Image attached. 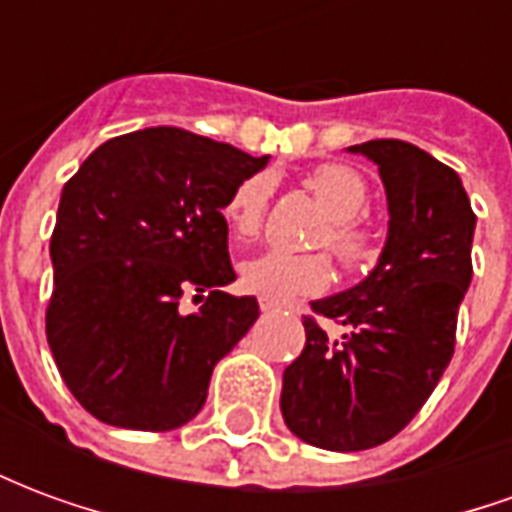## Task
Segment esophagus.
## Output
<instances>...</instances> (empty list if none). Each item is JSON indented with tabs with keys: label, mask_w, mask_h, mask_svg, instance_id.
<instances>
[{
	"label": "esophagus",
	"mask_w": 512,
	"mask_h": 512,
	"mask_svg": "<svg viewBox=\"0 0 512 512\" xmlns=\"http://www.w3.org/2000/svg\"><path fill=\"white\" fill-rule=\"evenodd\" d=\"M260 310L274 312V310H277V304H271V301H260Z\"/></svg>",
	"instance_id": "34e87169"
}]
</instances>
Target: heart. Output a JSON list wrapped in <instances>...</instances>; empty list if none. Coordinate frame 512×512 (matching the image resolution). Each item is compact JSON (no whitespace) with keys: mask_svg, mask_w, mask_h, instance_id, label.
Segmentation results:
<instances>
[{"mask_svg":"<svg viewBox=\"0 0 512 512\" xmlns=\"http://www.w3.org/2000/svg\"><path fill=\"white\" fill-rule=\"evenodd\" d=\"M310 189L332 219V227L321 235V244L332 246L345 266H370L378 249L370 235L356 227V219L365 213L370 202L365 178L343 164H326L310 175ZM271 191L274 178L268 172H255L235 186L224 202V222L235 238H252L260 233ZM238 282L246 293H255L257 299L288 304L296 296H315L329 288L332 263L326 255H296L268 249L241 263Z\"/></svg>","mask_w":512,"mask_h":512,"instance_id":"b5f03b06","label":"heart"}]
</instances>
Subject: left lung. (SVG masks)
Returning <instances> with one entry per match:
<instances>
[{
	"label": "left lung",
	"mask_w": 512,
	"mask_h": 512,
	"mask_svg": "<svg viewBox=\"0 0 512 512\" xmlns=\"http://www.w3.org/2000/svg\"><path fill=\"white\" fill-rule=\"evenodd\" d=\"M348 153L378 167L389 211L384 249L354 288L312 301L343 334L304 318L307 343L279 397L290 433L332 452L389 441L436 389L472 282L477 224L458 172L425 150L373 139Z\"/></svg>",
	"instance_id": "8db88e82"
}]
</instances>
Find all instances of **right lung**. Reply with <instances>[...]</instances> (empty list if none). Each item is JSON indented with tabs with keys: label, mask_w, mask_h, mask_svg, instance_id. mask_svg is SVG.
Here are the masks:
<instances>
[{
	"label": "right lung",
	"mask_w": 512,
	"mask_h": 512,
	"mask_svg": "<svg viewBox=\"0 0 512 512\" xmlns=\"http://www.w3.org/2000/svg\"><path fill=\"white\" fill-rule=\"evenodd\" d=\"M268 156L172 126L95 147L60 197L46 337L62 381L95 419L175 430L200 414L216 362L260 315L230 296L224 202ZM186 292L197 313L179 310Z\"/></svg>",
	"instance_id": "right-lung-1"
}]
</instances>
